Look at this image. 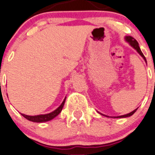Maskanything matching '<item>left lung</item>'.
Here are the masks:
<instances>
[{
  "mask_svg": "<svg viewBox=\"0 0 155 155\" xmlns=\"http://www.w3.org/2000/svg\"><path fill=\"white\" fill-rule=\"evenodd\" d=\"M126 40L128 42H129V43H130V45H132V46L133 47V48H135V49L136 50V51H138V52L140 54H141V56L142 57V58H144V59H145V61H146V58H145V55L143 54V53L141 52V49H140V47H139V45H138V42H137V41L135 40V39H134L133 37H132V36H126ZM136 110H137V109H136V110H133V111H132V112H131L130 113H128V114H126V115H123V116H116V117H115V118H125V117H129V116H132V115H133L134 113H135V111H136ZM108 117H109V116H108Z\"/></svg>",
  "mask_w": 155,
  "mask_h": 155,
  "instance_id": "1",
  "label": "left lung"
}]
</instances>
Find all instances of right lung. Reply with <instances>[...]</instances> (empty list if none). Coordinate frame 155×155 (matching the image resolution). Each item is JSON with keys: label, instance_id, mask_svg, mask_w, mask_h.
<instances>
[{"label": "right lung", "instance_id": "1", "mask_svg": "<svg viewBox=\"0 0 155 155\" xmlns=\"http://www.w3.org/2000/svg\"><path fill=\"white\" fill-rule=\"evenodd\" d=\"M64 102H65V99L64 100V101L62 102V104L60 105V107L58 108H57L56 110H54L51 113H48V114L45 115H38V116H27V115L22 114V116L24 118H26L28 120L31 121V122H34V123H43V122H47V121H49L51 119H54L55 116H58L60 113H61V110H62L63 107H64Z\"/></svg>", "mask_w": 155, "mask_h": 155}]
</instances>
